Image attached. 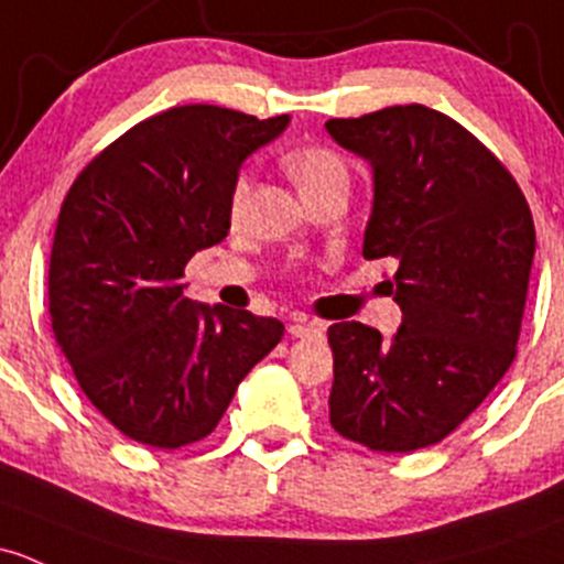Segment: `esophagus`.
Segmentation results:
<instances>
[{
  "label": "esophagus",
  "instance_id": "1",
  "mask_svg": "<svg viewBox=\"0 0 564 564\" xmlns=\"http://www.w3.org/2000/svg\"><path fill=\"white\" fill-rule=\"evenodd\" d=\"M289 335L292 337H322L324 324L307 322V318H297L294 324H289Z\"/></svg>",
  "mask_w": 564,
  "mask_h": 564
}]
</instances>
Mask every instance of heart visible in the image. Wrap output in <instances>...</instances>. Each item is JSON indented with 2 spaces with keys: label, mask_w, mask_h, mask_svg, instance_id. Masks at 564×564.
<instances>
[{
  "label": "heart",
  "mask_w": 564,
  "mask_h": 564,
  "mask_svg": "<svg viewBox=\"0 0 564 564\" xmlns=\"http://www.w3.org/2000/svg\"><path fill=\"white\" fill-rule=\"evenodd\" d=\"M283 164H286L289 175L297 181L302 197L316 192V188L329 186V183H337V181H346L348 177L346 162L340 159V153H335L332 148H324V145L294 148V151H289L286 156H283ZM248 188H251V175L240 173L235 177L232 197H229V205H232L235 213L246 205Z\"/></svg>",
  "instance_id": "1"
}]
</instances>
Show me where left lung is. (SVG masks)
I'll return each instance as SVG.
<instances>
[{
	"instance_id": "8db88e82",
	"label": "left lung",
	"mask_w": 564,
	"mask_h": 564,
	"mask_svg": "<svg viewBox=\"0 0 564 564\" xmlns=\"http://www.w3.org/2000/svg\"><path fill=\"white\" fill-rule=\"evenodd\" d=\"M327 132L370 164L361 253L394 259L402 311L391 340L329 327V422L372 452H416L452 435L517 359L535 224L511 173L443 112L397 105Z\"/></svg>"
}]
</instances>
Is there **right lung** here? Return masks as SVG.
Wrapping results in <instances>:
<instances>
[{
  "label": "right lung",
  "instance_id": "add662e5",
  "mask_svg": "<svg viewBox=\"0 0 564 564\" xmlns=\"http://www.w3.org/2000/svg\"><path fill=\"white\" fill-rule=\"evenodd\" d=\"M216 105L148 118L78 175L58 213L47 311L83 394L142 446L216 430L242 378L281 343L278 318L183 294V267L232 224L242 162L289 127Z\"/></svg>",
  "mask_w": 564,
  "mask_h": 564
}]
</instances>
